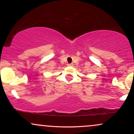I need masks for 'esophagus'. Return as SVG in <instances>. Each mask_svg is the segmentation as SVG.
Returning <instances> with one entry per match:
<instances>
[{"mask_svg": "<svg viewBox=\"0 0 134 134\" xmlns=\"http://www.w3.org/2000/svg\"><path fill=\"white\" fill-rule=\"evenodd\" d=\"M68 66H73V64L72 63H69V64H68Z\"/></svg>", "mask_w": 134, "mask_h": 134, "instance_id": "34e87169", "label": "esophagus"}]
</instances>
